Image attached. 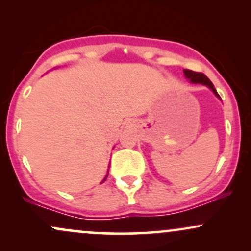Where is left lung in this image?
Listing matches in <instances>:
<instances>
[{
  "mask_svg": "<svg viewBox=\"0 0 251 251\" xmlns=\"http://www.w3.org/2000/svg\"><path fill=\"white\" fill-rule=\"evenodd\" d=\"M183 72H184V75H185V77L189 80L190 82H191V83H201V85L208 86V87L211 89L212 92H214L215 96L217 97L218 99H221V97L218 96L217 91L215 89V86L212 85V82L208 79V76L204 75L203 73H197V72L190 71V70H184Z\"/></svg>",
  "mask_w": 251,
  "mask_h": 251,
  "instance_id": "8db88e82",
  "label": "left lung"
}]
</instances>
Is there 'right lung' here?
<instances>
[{
  "mask_svg": "<svg viewBox=\"0 0 251 251\" xmlns=\"http://www.w3.org/2000/svg\"><path fill=\"white\" fill-rule=\"evenodd\" d=\"M107 175H108V172H107ZM107 175H106V177L103 178V180H102V181H105V180H106V178H107ZM102 181H101V183H102Z\"/></svg>",
  "mask_w": 251,
  "mask_h": 251,
  "instance_id": "add662e5",
  "label": "right lung"
}]
</instances>
